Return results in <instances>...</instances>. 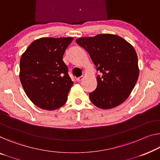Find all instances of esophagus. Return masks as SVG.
Wrapping results in <instances>:
<instances>
[{
    "instance_id": "34e87169",
    "label": "esophagus",
    "mask_w": 160,
    "mask_h": 160,
    "mask_svg": "<svg viewBox=\"0 0 160 160\" xmlns=\"http://www.w3.org/2000/svg\"><path fill=\"white\" fill-rule=\"evenodd\" d=\"M83 79H84V76H80V77L78 78L76 80H77L78 82H80V81H82Z\"/></svg>"
}]
</instances>
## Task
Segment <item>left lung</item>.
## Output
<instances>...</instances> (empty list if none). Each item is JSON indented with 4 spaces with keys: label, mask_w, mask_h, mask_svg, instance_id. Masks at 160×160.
<instances>
[{
    "label": "left lung",
    "mask_w": 160,
    "mask_h": 160,
    "mask_svg": "<svg viewBox=\"0 0 160 160\" xmlns=\"http://www.w3.org/2000/svg\"><path fill=\"white\" fill-rule=\"evenodd\" d=\"M78 44L89 53L97 71L98 85L90 92V101L102 109L113 108L129 96L139 78L135 49L123 38L110 34L82 37Z\"/></svg>",
    "instance_id": "left-lung-1"
}]
</instances>
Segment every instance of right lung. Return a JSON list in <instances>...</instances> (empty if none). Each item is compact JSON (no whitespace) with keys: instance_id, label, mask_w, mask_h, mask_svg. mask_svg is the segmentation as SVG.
<instances>
[{"instance_id":"1","label":"right lung","mask_w":160,"mask_h":160,"mask_svg":"<svg viewBox=\"0 0 160 160\" xmlns=\"http://www.w3.org/2000/svg\"><path fill=\"white\" fill-rule=\"evenodd\" d=\"M72 40V37L41 38L21 56V85L28 98L39 108L52 111L66 103L73 82L62 58Z\"/></svg>"}]
</instances>
